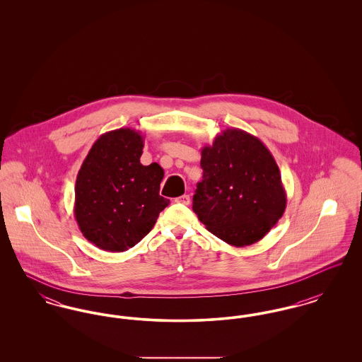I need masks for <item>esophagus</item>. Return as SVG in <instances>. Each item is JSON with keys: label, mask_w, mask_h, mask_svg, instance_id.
Returning a JSON list of instances; mask_svg holds the SVG:
<instances>
[{"label": "esophagus", "mask_w": 362, "mask_h": 362, "mask_svg": "<svg viewBox=\"0 0 362 362\" xmlns=\"http://www.w3.org/2000/svg\"><path fill=\"white\" fill-rule=\"evenodd\" d=\"M177 204H182V205H189V195H182V197H179V198H176L175 199Z\"/></svg>", "instance_id": "esophagus-1"}]
</instances>
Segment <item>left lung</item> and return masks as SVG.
Returning <instances> with one entry per match:
<instances>
[{"label":"left lung","mask_w":362,"mask_h":362,"mask_svg":"<svg viewBox=\"0 0 362 362\" xmlns=\"http://www.w3.org/2000/svg\"><path fill=\"white\" fill-rule=\"evenodd\" d=\"M201 155L204 179L192 198L201 223L233 247L264 238L286 207L281 173L266 145L232 127L204 146Z\"/></svg>","instance_id":"obj_1"}]
</instances>
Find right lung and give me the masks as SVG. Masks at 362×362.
<instances>
[{"instance_id": "1", "label": "right lung", "mask_w": 362, "mask_h": 362, "mask_svg": "<svg viewBox=\"0 0 362 362\" xmlns=\"http://www.w3.org/2000/svg\"><path fill=\"white\" fill-rule=\"evenodd\" d=\"M144 136L129 127L95 141L78 171L74 217L86 240L110 252H122L142 240L170 199L163 198V168L142 165Z\"/></svg>"}]
</instances>
